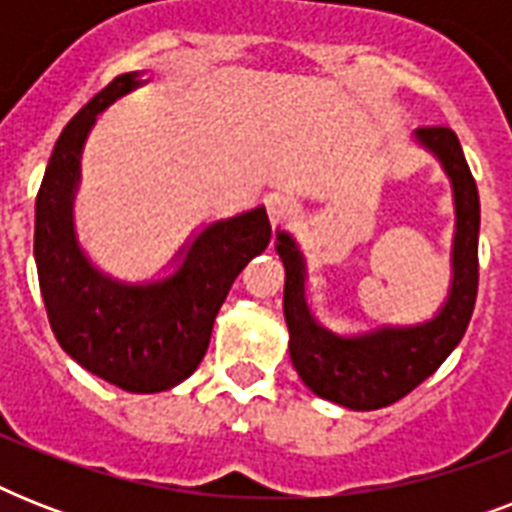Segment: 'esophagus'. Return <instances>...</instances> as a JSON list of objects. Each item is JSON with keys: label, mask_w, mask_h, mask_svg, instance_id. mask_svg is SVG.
Instances as JSON below:
<instances>
[{"label": "esophagus", "mask_w": 512, "mask_h": 512, "mask_svg": "<svg viewBox=\"0 0 512 512\" xmlns=\"http://www.w3.org/2000/svg\"><path fill=\"white\" fill-rule=\"evenodd\" d=\"M297 215V204L289 196H271L268 199V217H271L273 225H281L287 223V220H292V217Z\"/></svg>", "instance_id": "obj_1"}]
</instances>
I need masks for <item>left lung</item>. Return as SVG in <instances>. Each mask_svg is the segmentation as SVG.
<instances>
[{"label": "left lung", "instance_id": "1", "mask_svg": "<svg viewBox=\"0 0 512 512\" xmlns=\"http://www.w3.org/2000/svg\"><path fill=\"white\" fill-rule=\"evenodd\" d=\"M414 143L428 151L452 185L454 233L452 279L444 303L430 319L417 324H380L342 335L324 327L308 308V263L292 233L276 231V252L284 263V319L289 327V358L300 380L319 398L345 409L372 412L404 398L428 380L446 356L460 345L473 316L478 292V204L457 135L446 127L414 130Z\"/></svg>", "mask_w": 512, "mask_h": 512}]
</instances>
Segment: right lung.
<instances>
[{
  "label": "right lung",
  "mask_w": 512,
  "mask_h": 512,
  "mask_svg": "<svg viewBox=\"0 0 512 512\" xmlns=\"http://www.w3.org/2000/svg\"><path fill=\"white\" fill-rule=\"evenodd\" d=\"M116 76L60 132L36 196L34 260L60 348L100 380L130 393H162L188 380L207 353L212 324L244 265L271 241L263 204L212 220L151 279L124 281L92 263L74 228L82 154L98 116L143 87Z\"/></svg>",
  "instance_id": "obj_1"
}]
</instances>
